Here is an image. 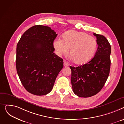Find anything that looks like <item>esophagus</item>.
<instances>
[{
    "label": "esophagus",
    "instance_id": "34e87169",
    "mask_svg": "<svg viewBox=\"0 0 124 124\" xmlns=\"http://www.w3.org/2000/svg\"><path fill=\"white\" fill-rule=\"evenodd\" d=\"M69 62H67V61H64V62H63V65H64V67H68V66H69Z\"/></svg>",
    "mask_w": 124,
    "mask_h": 124
}]
</instances>
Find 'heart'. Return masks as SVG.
<instances>
[{"mask_svg":"<svg viewBox=\"0 0 124 124\" xmlns=\"http://www.w3.org/2000/svg\"><path fill=\"white\" fill-rule=\"evenodd\" d=\"M53 46L59 56L68 53L70 48V54L74 62L82 64L93 57L97 48V41L93 36L85 32L70 31L63 34L62 39H55Z\"/></svg>","mask_w":124,"mask_h":124,"instance_id":"1","label":"heart"}]
</instances>
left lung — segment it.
Instances as JSON below:
<instances>
[{
  "instance_id": "left-lung-1",
  "label": "left lung",
  "mask_w": 124,
  "mask_h": 124,
  "mask_svg": "<svg viewBox=\"0 0 124 124\" xmlns=\"http://www.w3.org/2000/svg\"><path fill=\"white\" fill-rule=\"evenodd\" d=\"M93 35L98 44L94 57L83 65L70 67L72 91L79 97L88 98L98 93L103 88L110 73L111 45L104 36L95 33Z\"/></svg>"
}]
</instances>
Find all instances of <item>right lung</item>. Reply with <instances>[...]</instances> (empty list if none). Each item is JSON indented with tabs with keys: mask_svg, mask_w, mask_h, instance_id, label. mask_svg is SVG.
Masks as SVG:
<instances>
[{
	"mask_svg": "<svg viewBox=\"0 0 124 124\" xmlns=\"http://www.w3.org/2000/svg\"><path fill=\"white\" fill-rule=\"evenodd\" d=\"M57 35L48 26L34 25L23 34L17 45V74L25 90L34 95L50 93L63 68V60L54 53Z\"/></svg>",
	"mask_w": 124,
	"mask_h": 124,
	"instance_id": "right-lung-1",
	"label": "right lung"
}]
</instances>
